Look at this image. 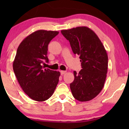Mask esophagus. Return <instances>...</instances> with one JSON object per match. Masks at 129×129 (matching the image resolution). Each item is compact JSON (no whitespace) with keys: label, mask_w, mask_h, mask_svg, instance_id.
<instances>
[{"label":"esophagus","mask_w":129,"mask_h":129,"mask_svg":"<svg viewBox=\"0 0 129 129\" xmlns=\"http://www.w3.org/2000/svg\"><path fill=\"white\" fill-rule=\"evenodd\" d=\"M66 71H64V70H61L60 74L61 75H64V74L66 73Z\"/></svg>","instance_id":"esophagus-1"}]
</instances>
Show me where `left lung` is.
I'll list each match as a JSON object with an SVG mask.
<instances>
[{"label": "left lung", "instance_id": "obj_1", "mask_svg": "<svg viewBox=\"0 0 129 129\" xmlns=\"http://www.w3.org/2000/svg\"><path fill=\"white\" fill-rule=\"evenodd\" d=\"M61 33L82 62L79 73L73 72L75 79L70 84L72 94L80 102L92 100L105 84L108 66L106 50L96 33L86 26L62 30Z\"/></svg>", "mask_w": 129, "mask_h": 129}]
</instances>
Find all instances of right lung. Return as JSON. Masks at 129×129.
<instances>
[{
	"instance_id": "1",
	"label": "right lung",
	"mask_w": 129,
	"mask_h": 129,
	"mask_svg": "<svg viewBox=\"0 0 129 129\" xmlns=\"http://www.w3.org/2000/svg\"><path fill=\"white\" fill-rule=\"evenodd\" d=\"M57 31L39 30L27 36L17 48L13 63L17 80L24 92L31 99L45 101L53 94L60 73L45 69L48 62L47 47Z\"/></svg>"
}]
</instances>
